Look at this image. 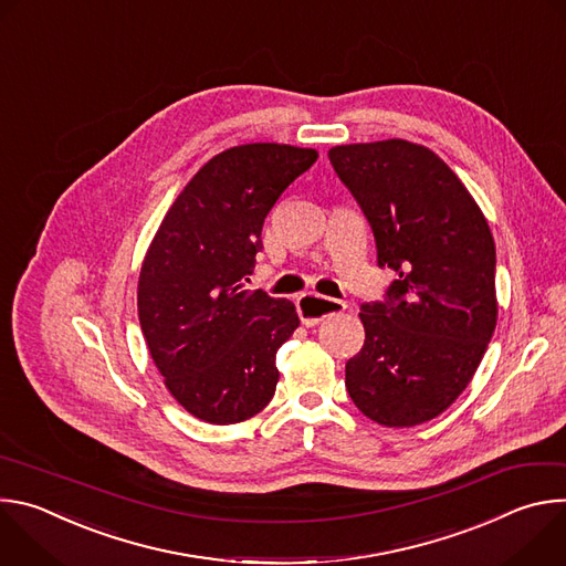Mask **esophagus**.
Listing matches in <instances>:
<instances>
[{
  "mask_svg": "<svg viewBox=\"0 0 566 566\" xmlns=\"http://www.w3.org/2000/svg\"><path fill=\"white\" fill-rule=\"evenodd\" d=\"M295 306H297V315L302 319V325H306V327H315L322 319H327L329 315H336L347 308V304L343 300L322 297V295H313V293L300 295Z\"/></svg>",
  "mask_w": 566,
  "mask_h": 566,
  "instance_id": "obj_1",
  "label": "esophagus"
}]
</instances>
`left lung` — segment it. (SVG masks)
I'll list each match as a JSON object with an SVG mask.
<instances>
[{"instance_id": "8db88e82", "label": "left lung", "mask_w": 566, "mask_h": 566, "mask_svg": "<svg viewBox=\"0 0 566 566\" xmlns=\"http://www.w3.org/2000/svg\"><path fill=\"white\" fill-rule=\"evenodd\" d=\"M329 160L371 226L378 266L396 273L382 300L360 304L365 345L347 360V391L380 426L426 423L468 387L497 325L489 221L423 145H336Z\"/></svg>"}]
</instances>
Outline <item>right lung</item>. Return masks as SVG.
<instances>
[{
  "mask_svg": "<svg viewBox=\"0 0 566 566\" xmlns=\"http://www.w3.org/2000/svg\"><path fill=\"white\" fill-rule=\"evenodd\" d=\"M315 149L230 147L192 177L156 230L138 277V319L170 394L214 426L247 421L275 394L295 304L251 291L262 226Z\"/></svg>",
  "mask_w": 566,
  "mask_h": 566,
  "instance_id": "add662e5",
  "label": "right lung"
}]
</instances>
